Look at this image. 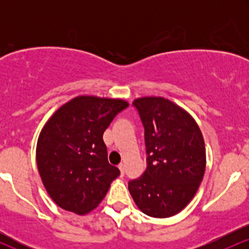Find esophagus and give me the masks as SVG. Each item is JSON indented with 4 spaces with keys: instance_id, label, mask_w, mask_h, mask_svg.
Wrapping results in <instances>:
<instances>
[{
    "instance_id": "esophagus-1",
    "label": "esophagus",
    "mask_w": 249,
    "mask_h": 249,
    "mask_svg": "<svg viewBox=\"0 0 249 249\" xmlns=\"http://www.w3.org/2000/svg\"><path fill=\"white\" fill-rule=\"evenodd\" d=\"M118 168H119V171H121V176H124V173H125V166H124V164H119Z\"/></svg>"
}]
</instances>
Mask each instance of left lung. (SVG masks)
<instances>
[{
	"instance_id": "obj_1",
	"label": "left lung",
	"mask_w": 249,
	"mask_h": 249,
	"mask_svg": "<svg viewBox=\"0 0 249 249\" xmlns=\"http://www.w3.org/2000/svg\"><path fill=\"white\" fill-rule=\"evenodd\" d=\"M133 107L145 130L147 167L128 191L142 213L170 218L187 206L204 178V137L193 117L164 97L137 98Z\"/></svg>"
}]
</instances>
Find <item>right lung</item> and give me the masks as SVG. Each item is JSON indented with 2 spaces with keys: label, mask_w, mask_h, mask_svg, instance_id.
<instances>
[{
  "label": "right lung",
  "mask_w": 249,
  "mask_h": 249,
  "mask_svg": "<svg viewBox=\"0 0 249 249\" xmlns=\"http://www.w3.org/2000/svg\"><path fill=\"white\" fill-rule=\"evenodd\" d=\"M127 107L123 99L78 96L45 123L37 141V168L48 194L63 210L91 212L121 174L108 164L103 133Z\"/></svg>",
  "instance_id": "obj_1"
}]
</instances>
